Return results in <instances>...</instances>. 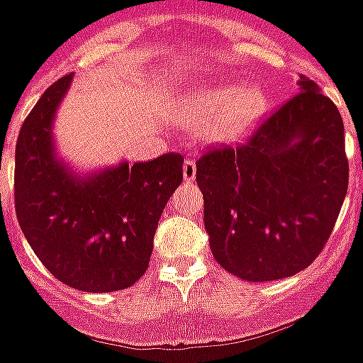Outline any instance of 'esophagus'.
Returning <instances> with one entry per match:
<instances>
[{"label":"esophagus","mask_w":363,"mask_h":363,"mask_svg":"<svg viewBox=\"0 0 363 363\" xmlns=\"http://www.w3.org/2000/svg\"><path fill=\"white\" fill-rule=\"evenodd\" d=\"M182 179L186 182H192L196 179V163L192 159H186L182 165Z\"/></svg>","instance_id":"esophagus-1"}]
</instances>
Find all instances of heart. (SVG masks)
I'll return each mask as SVG.
<instances>
[{
    "mask_svg": "<svg viewBox=\"0 0 363 363\" xmlns=\"http://www.w3.org/2000/svg\"><path fill=\"white\" fill-rule=\"evenodd\" d=\"M268 111V95L260 85L220 83L202 85L182 96L179 120L184 126H206L218 143H237L257 128Z\"/></svg>",
    "mask_w": 363,
    "mask_h": 363,
    "instance_id": "obj_1",
    "label": "heart"
}]
</instances>
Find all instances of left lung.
I'll list each match as a JSON object with an SVG mask.
<instances>
[{"instance_id":"8db88e82","label":"left lung","mask_w":363,"mask_h":363,"mask_svg":"<svg viewBox=\"0 0 363 363\" xmlns=\"http://www.w3.org/2000/svg\"><path fill=\"white\" fill-rule=\"evenodd\" d=\"M297 85L249 142L196 163L213 259L241 280H281L309 267L348 190L342 116L317 83L301 75Z\"/></svg>"}]
</instances>
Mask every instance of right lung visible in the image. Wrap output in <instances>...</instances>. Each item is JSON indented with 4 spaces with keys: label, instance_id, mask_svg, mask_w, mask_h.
I'll return each instance as SVG.
<instances>
[{
    "label": "right lung",
    "instance_id": "obj_1",
    "mask_svg": "<svg viewBox=\"0 0 363 363\" xmlns=\"http://www.w3.org/2000/svg\"><path fill=\"white\" fill-rule=\"evenodd\" d=\"M74 74L44 91L15 147V212L35 255L66 286L118 291L150 264L159 218L182 182L179 153L79 174L54 142V116Z\"/></svg>",
    "mask_w": 363,
    "mask_h": 363
}]
</instances>
